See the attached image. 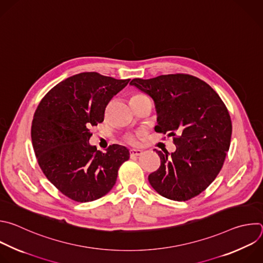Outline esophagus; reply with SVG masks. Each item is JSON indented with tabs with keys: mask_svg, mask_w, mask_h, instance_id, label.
I'll use <instances>...</instances> for the list:
<instances>
[{
	"mask_svg": "<svg viewBox=\"0 0 263 263\" xmlns=\"http://www.w3.org/2000/svg\"><path fill=\"white\" fill-rule=\"evenodd\" d=\"M129 154H130L132 157L139 156V155L142 154V150H140V149H132V150L129 151Z\"/></svg>",
	"mask_w": 263,
	"mask_h": 263,
	"instance_id": "obj_1",
	"label": "esophagus"
}]
</instances>
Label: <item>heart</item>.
<instances>
[{"instance_id": "obj_1", "label": "heart", "mask_w": 263, "mask_h": 263, "mask_svg": "<svg viewBox=\"0 0 263 263\" xmlns=\"http://www.w3.org/2000/svg\"><path fill=\"white\" fill-rule=\"evenodd\" d=\"M134 96H137V95H134ZM127 142L130 143V144H137L138 140H137L136 137H129V138L127 139Z\"/></svg>"}]
</instances>
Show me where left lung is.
Wrapping results in <instances>:
<instances>
[{
    "mask_svg": "<svg viewBox=\"0 0 263 263\" xmlns=\"http://www.w3.org/2000/svg\"><path fill=\"white\" fill-rule=\"evenodd\" d=\"M157 113V133L173 137L176 150H155L161 166L148 176L165 198L186 201L202 193L220 173L229 150L232 123L225 103L202 80L184 73L134 79Z\"/></svg>",
    "mask_w": 263,
    "mask_h": 263,
    "instance_id": "1",
    "label": "left lung"
}]
</instances>
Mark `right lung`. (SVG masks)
Segmentation results:
<instances>
[{
	"instance_id": "obj_1",
	"label": "right lung",
	"mask_w": 263,
	"mask_h": 263,
	"mask_svg": "<svg viewBox=\"0 0 263 263\" xmlns=\"http://www.w3.org/2000/svg\"><path fill=\"white\" fill-rule=\"evenodd\" d=\"M129 81L82 72L51 88L38 104L31 127L37 162L46 178L73 201L108 194L129 159L124 146L113 144L101 152L89 144L90 128L103 121L108 103Z\"/></svg>"
}]
</instances>
